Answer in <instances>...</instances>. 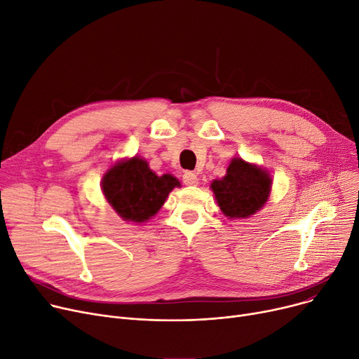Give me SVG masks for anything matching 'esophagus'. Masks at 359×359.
Returning <instances> with one entry per match:
<instances>
[{
    "mask_svg": "<svg viewBox=\"0 0 359 359\" xmlns=\"http://www.w3.org/2000/svg\"><path fill=\"white\" fill-rule=\"evenodd\" d=\"M182 181L185 185H189V187L198 185V177L194 172H189V171L182 175Z\"/></svg>",
    "mask_w": 359,
    "mask_h": 359,
    "instance_id": "obj_1",
    "label": "esophagus"
}]
</instances>
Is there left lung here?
I'll return each instance as SVG.
<instances>
[{"label":"left lung","mask_w":359,"mask_h":359,"mask_svg":"<svg viewBox=\"0 0 359 359\" xmlns=\"http://www.w3.org/2000/svg\"><path fill=\"white\" fill-rule=\"evenodd\" d=\"M272 180L264 168L233 158L226 175L212 182L222 213L229 219H246L265 205Z\"/></svg>","instance_id":"left-lung-1"}]
</instances>
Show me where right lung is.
<instances>
[{
    "label": "right lung",
    "instance_id": "1",
    "mask_svg": "<svg viewBox=\"0 0 359 359\" xmlns=\"http://www.w3.org/2000/svg\"><path fill=\"white\" fill-rule=\"evenodd\" d=\"M175 187H181L175 177H158L139 156L116 162L101 181L105 200L123 220L133 223L154 217Z\"/></svg>",
    "mask_w": 359,
    "mask_h": 359
}]
</instances>
